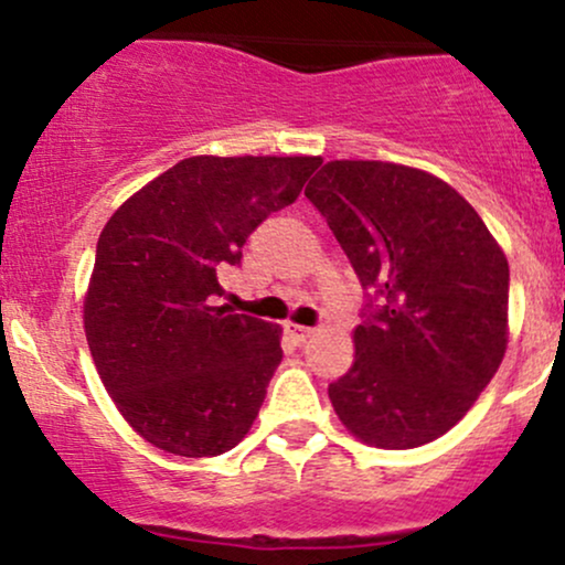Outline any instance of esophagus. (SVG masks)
<instances>
[{"mask_svg":"<svg viewBox=\"0 0 565 565\" xmlns=\"http://www.w3.org/2000/svg\"><path fill=\"white\" fill-rule=\"evenodd\" d=\"M284 329H287V334L297 342H305L310 334H313V329H310V327H302V323H291V321Z\"/></svg>","mask_w":565,"mask_h":565,"instance_id":"esophagus-1","label":"esophagus"}]
</instances>
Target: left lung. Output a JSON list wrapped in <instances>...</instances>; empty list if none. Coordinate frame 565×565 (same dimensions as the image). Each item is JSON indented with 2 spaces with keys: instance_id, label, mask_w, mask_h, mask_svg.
Returning a JSON list of instances; mask_svg holds the SVG:
<instances>
[{
  "instance_id": "obj_1",
  "label": "left lung",
  "mask_w": 565,
  "mask_h": 565,
  "mask_svg": "<svg viewBox=\"0 0 565 565\" xmlns=\"http://www.w3.org/2000/svg\"><path fill=\"white\" fill-rule=\"evenodd\" d=\"M382 305L353 332V366L329 385L350 436L417 449L449 433L508 350L502 246L449 183L393 161H327L305 188Z\"/></svg>"
}]
</instances>
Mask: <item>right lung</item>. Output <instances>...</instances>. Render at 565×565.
<instances>
[{
  "label": "right lung",
  "instance_id": "obj_1",
  "mask_svg": "<svg viewBox=\"0 0 565 565\" xmlns=\"http://www.w3.org/2000/svg\"><path fill=\"white\" fill-rule=\"evenodd\" d=\"M321 157H191L108 217L84 334L111 401L148 444L217 457L249 433L281 327L212 305L249 233L300 196Z\"/></svg>",
  "mask_w": 565,
  "mask_h": 565
}]
</instances>
